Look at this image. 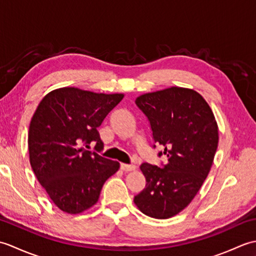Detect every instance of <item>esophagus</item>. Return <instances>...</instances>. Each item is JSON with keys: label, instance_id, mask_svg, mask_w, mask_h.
Here are the masks:
<instances>
[{"label": "esophagus", "instance_id": "esophagus-1", "mask_svg": "<svg viewBox=\"0 0 256 256\" xmlns=\"http://www.w3.org/2000/svg\"><path fill=\"white\" fill-rule=\"evenodd\" d=\"M120 167H121V170H124V172H131V170H135V166L134 165H128V164H122L120 165Z\"/></svg>", "mask_w": 256, "mask_h": 256}]
</instances>
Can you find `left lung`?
<instances>
[{
    "label": "left lung",
    "mask_w": 256,
    "mask_h": 256,
    "mask_svg": "<svg viewBox=\"0 0 256 256\" xmlns=\"http://www.w3.org/2000/svg\"><path fill=\"white\" fill-rule=\"evenodd\" d=\"M135 103L166 162L160 167L140 165L146 184L134 202L146 216L168 219L192 202L208 176L218 148V125L208 103L192 89L172 86L140 96Z\"/></svg>",
    "instance_id": "left-lung-1"
}]
</instances>
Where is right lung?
I'll use <instances>...</instances> for the list:
<instances>
[{"label":"right lung","mask_w":256,"mask_h":256,"mask_svg":"<svg viewBox=\"0 0 256 256\" xmlns=\"http://www.w3.org/2000/svg\"><path fill=\"white\" fill-rule=\"evenodd\" d=\"M123 96L60 88L38 104L28 132L30 166L64 212L80 214L96 204L103 184L118 170V162L86 148L94 143L103 150L96 128Z\"/></svg>","instance_id":"add662e5"}]
</instances>
